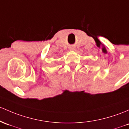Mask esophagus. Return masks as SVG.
Segmentation results:
<instances>
[{
	"instance_id": "1",
	"label": "esophagus",
	"mask_w": 129,
	"mask_h": 129,
	"mask_svg": "<svg viewBox=\"0 0 129 129\" xmlns=\"http://www.w3.org/2000/svg\"><path fill=\"white\" fill-rule=\"evenodd\" d=\"M75 48V47H73V46H71V47L70 48V50L71 51H74Z\"/></svg>"
}]
</instances>
